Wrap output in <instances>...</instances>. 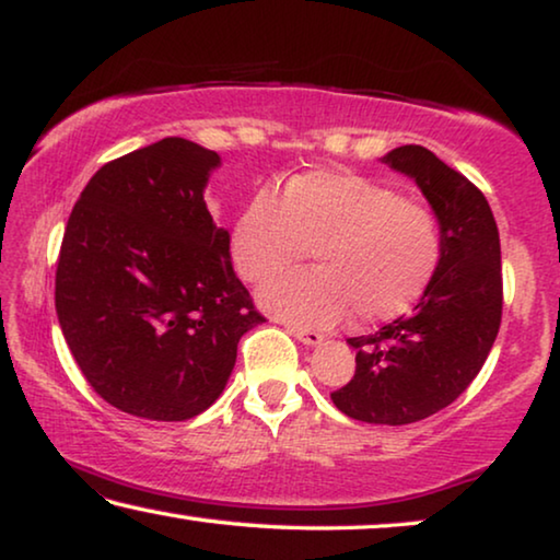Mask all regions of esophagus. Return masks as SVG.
<instances>
[{
    "label": "esophagus",
    "mask_w": 560,
    "mask_h": 560,
    "mask_svg": "<svg viewBox=\"0 0 560 560\" xmlns=\"http://www.w3.org/2000/svg\"><path fill=\"white\" fill-rule=\"evenodd\" d=\"M288 332L295 335V338H298L300 342H305V346H320V342H323V335H320V332L295 328V325H288Z\"/></svg>",
    "instance_id": "obj_1"
}]
</instances>
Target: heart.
<instances>
[{"label":"heart","mask_w":560,"mask_h":560,"mask_svg":"<svg viewBox=\"0 0 560 560\" xmlns=\"http://www.w3.org/2000/svg\"><path fill=\"white\" fill-rule=\"evenodd\" d=\"M313 255L315 270L260 288L268 313L303 328L393 320L416 305L441 262L435 214L346 170H310L282 190H257L230 230V257L262 282Z\"/></svg>","instance_id":"b5f03b06"}]
</instances>
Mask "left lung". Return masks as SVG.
<instances>
[{
  "instance_id": "1",
  "label": "left lung",
  "mask_w": 560,
  "mask_h": 560,
  "mask_svg": "<svg viewBox=\"0 0 560 560\" xmlns=\"http://www.w3.org/2000/svg\"><path fill=\"white\" fill-rule=\"evenodd\" d=\"M381 160L416 179L441 228L443 253L410 315L348 338L355 375L330 398L363 423L408 425L448 408L493 348L503 310L501 237L483 192L430 150L402 144Z\"/></svg>"
}]
</instances>
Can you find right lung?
<instances>
[{"label":"right lung","mask_w":560,"mask_h":560,"mask_svg":"<svg viewBox=\"0 0 560 560\" xmlns=\"http://www.w3.org/2000/svg\"><path fill=\"white\" fill-rule=\"evenodd\" d=\"M218 167V152L165 137L94 172L67 222L59 328L94 393L130 416H200L265 320L205 205Z\"/></svg>","instance_id":"1"}]
</instances>
